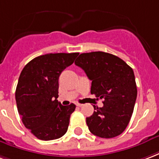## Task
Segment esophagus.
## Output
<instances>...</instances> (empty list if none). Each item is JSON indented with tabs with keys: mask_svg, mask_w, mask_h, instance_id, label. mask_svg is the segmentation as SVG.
I'll use <instances>...</instances> for the list:
<instances>
[{
	"mask_svg": "<svg viewBox=\"0 0 159 159\" xmlns=\"http://www.w3.org/2000/svg\"><path fill=\"white\" fill-rule=\"evenodd\" d=\"M76 105L77 107H82L83 105V103H76Z\"/></svg>",
	"mask_w": 159,
	"mask_h": 159,
	"instance_id": "1",
	"label": "esophagus"
}]
</instances>
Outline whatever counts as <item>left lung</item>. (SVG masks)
<instances>
[{"instance_id": "obj_1", "label": "left lung", "mask_w": 159, "mask_h": 159, "mask_svg": "<svg viewBox=\"0 0 159 159\" xmlns=\"http://www.w3.org/2000/svg\"><path fill=\"white\" fill-rule=\"evenodd\" d=\"M75 64L92 81L91 93L103 98V106L87 117L89 130L102 138H113L125 130L137 96L132 68L112 54L95 51L81 54Z\"/></svg>"}]
</instances>
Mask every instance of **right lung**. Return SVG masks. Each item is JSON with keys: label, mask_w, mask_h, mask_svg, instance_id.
I'll use <instances>...</instances> for the list:
<instances>
[{"label": "right lung", "mask_w": 159, "mask_h": 159, "mask_svg": "<svg viewBox=\"0 0 159 159\" xmlns=\"http://www.w3.org/2000/svg\"><path fill=\"white\" fill-rule=\"evenodd\" d=\"M79 53L46 54L33 59L20 74L15 97L27 129L38 139H58L67 131L76 105L63 106L57 100L59 76Z\"/></svg>", "instance_id": "add662e5"}]
</instances>
